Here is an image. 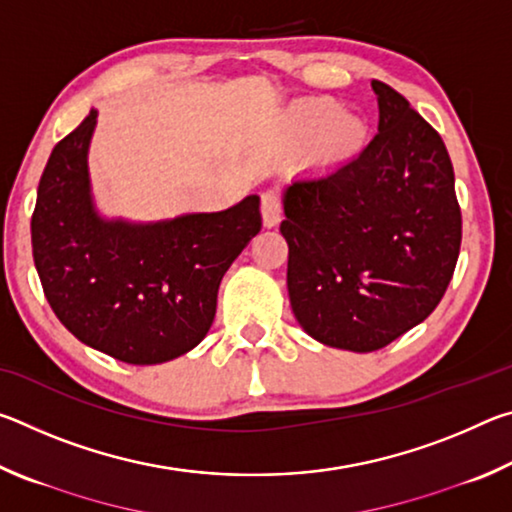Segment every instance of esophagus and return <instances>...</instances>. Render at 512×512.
<instances>
[{"label": "esophagus", "instance_id": "obj_1", "mask_svg": "<svg viewBox=\"0 0 512 512\" xmlns=\"http://www.w3.org/2000/svg\"><path fill=\"white\" fill-rule=\"evenodd\" d=\"M262 221L264 228H275L282 221V201L277 192H266L262 196Z\"/></svg>", "mask_w": 512, "mask_h": 512}]
</instances>
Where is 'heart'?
Listing matches in <instances>:
<instances>
[{
  "mask_svg": "<svg viewBox=\"0 0 512 512\" xmlns=\"http://www.w3.org/2000/svg\"><path fill=\"white\" fill-rule=\"evenodd\" d=\"M282 135L289 146L307 144L311 167L332 169L359 155L368 140L366 119L341 110L334 99L298 101L282 115Z\"/></svg>",
  "mask_w": 512,
  "mask_h": 512,
  "instance_id": "obj_1",
  "label": "heart"
}]
</instances>
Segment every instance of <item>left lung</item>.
Segmentation results:
<instances>
[{
  "label": "left lung",
  "mask_w": 512,
  "mask_h": 512,
  "mask_svg": "<svg viewBox=\"0 0 512 512\" xmlns=\"http://www.w3.org/2000/svg\"><path fill=\"white\" fill-rule=\"evenodd\" d=\"M372 90L379 133L359 158L282 189L293 316L311 339L350 352H375L420 325L461 250L445 142L391 85Z\"/></svg>",
  "instance_id": "1"
}]
</instances>
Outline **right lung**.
Instances as JSON below:
<instances>
[{
  "instance_id": "add662e5",
  "label": "right lung",
  "mask_w": 512,
  "mask_h": 512,
  "mask_svg": "<svg viewBox=\"0 0 512 512\" xmlns=\"http://www.w3.org/2000/svg\"><path fill=\"white\" fill-rule=\"evenodd\" d=\"M97 117L92 108L49 155L31 219L33 262L76 339L153 366L183 357L210 332L225 271L262 230L259 196L146 223L101 214L88 164Z\"/></svg>"
}]
</instances>
